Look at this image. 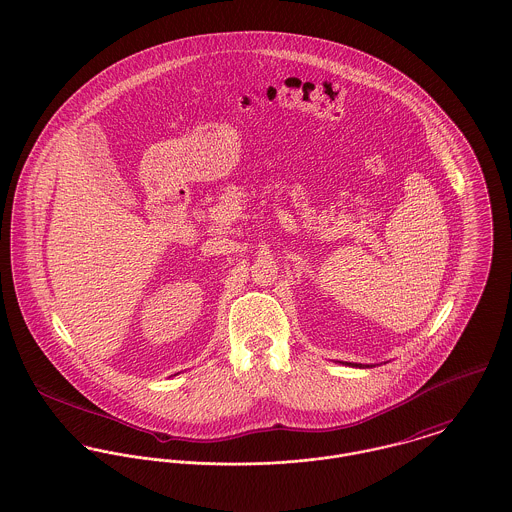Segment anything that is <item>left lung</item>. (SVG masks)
Masks as SVG:
<instances>
[{"label":"left lung","mask_w":512,"mask_h":512,"mask_svg":"<svg viewBox=\"0 0 512 512\" xmlns=\"http://www.w3.org/2000/svg\"><path fill=\"white\" fill-rule=\"evenodd\" d=\"M347 365H353V363H347ZM353 367H361V365H353Z\"/></svg>","instance_id":"obj_1"}]
</instances>
